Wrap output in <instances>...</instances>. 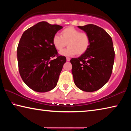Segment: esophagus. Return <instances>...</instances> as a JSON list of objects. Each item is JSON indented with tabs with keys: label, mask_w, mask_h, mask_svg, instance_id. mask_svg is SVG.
Returning <instances> with one entry per match:
<instances>
[{
	"label": "esophagus",
	"mask_w": 131,
	"mask_h": 131,
	"mask_svg": "<svg viewBox=\"0 0 131 131\" xmlns=\"http://www.w3.org/2000/svg\"><path fill=\"white\" fill-rule=\"evenodd\" d=\"M66 60H67V61H70V58H69V57H67V58H66Z\"/></svg>",
	"instance_id": "esophagus-1"
}]
</instances>
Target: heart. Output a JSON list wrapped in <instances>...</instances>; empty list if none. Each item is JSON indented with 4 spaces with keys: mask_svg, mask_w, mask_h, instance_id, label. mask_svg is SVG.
Here are the masks:
<instances>
[{
    "mask_svg": "<svg viewBox=\"0 0 131 131\" xmlns=\"http://www.w3.org/2000/svg\"><path fill=\"white\" fill-rule=\"evenodd\" d=\"M61 36L55 35L53 37L52 43L55 48L61 51L66 46L69 47L61 52L62 55L72 56L78 54L82 55L87 51L90 44V36L87 32H80L72 26L64 29L61 32Z\"/></svg>",
    "mask_w": 131,
    "mask_h": 131,
    "instance_id": "obj_1",
    "label": "heart"
}]
</instances>
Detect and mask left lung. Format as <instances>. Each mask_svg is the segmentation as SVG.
<instances>
[{
  "label": "left lung",
  "instance_id": "1",
  "mask_svg": "<svg viewBox=\"0 0 131 131\" xmlns=\"http://www.w3.org/2000/svg\"><path fill=\"white\" fill-rule=\"evenodd\" d=\"M78 27L87 32L90 44L87 51L72 58V73L75 85L85 92L100 89L108 81L114 61L112 37L99 26L93 24Z\"/></svg>",
  "mask_w": 131,
  "mask_h": 131
}]
</instances>
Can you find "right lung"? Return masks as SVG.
I'll list each match as a JSON object with an SVG mask.
<instances>
[{"mask_svg":"<svg viewBox=\"0 0 131 131\" xmlns=\"http://www.w3.org/2000/svg\"><path fill=\"white\" fill-rule=\"evenodd\" d=\"M62 28L60 25L40 22L26 29L19 41V74L24 83L35 91L46 92L57 85L66 58L58 54L52 40Z\"/></svg>","mask_w":131,"mask_h":131,"instance_id":"1","label":"right lung"}]
</instances>
